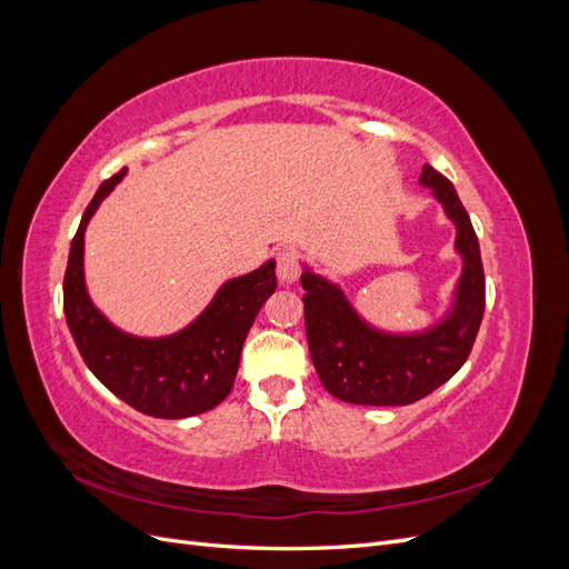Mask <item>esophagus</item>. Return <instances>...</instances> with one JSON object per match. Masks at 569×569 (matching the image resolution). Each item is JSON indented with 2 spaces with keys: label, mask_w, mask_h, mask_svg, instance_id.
<instances>
[{
  "label": "esophagus",
  "mask_w": 569,
  "mask_h": 569,
  "mask_svg": "<svg viewBox=\"0 0 569 569\" xmlns=\"http://www.w3.org/2000/svg\"><path fill=\"white\" fill-rule=\"evenodd\" d=\"M301 274V258L295 249H284L278 253V278L287 284L297 282Z\"/></svg>",
  "instance_id": "1"
}]
</instances>
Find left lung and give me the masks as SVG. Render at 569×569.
Masks as SVG:
<instances>
[{"instance_id": "obj_1", "label": "left lung", "mask_w": 569, "mask_h": 569, "mask_svg": "<svg viewBox=\"0 0 569 569\" xmlns=\"http://www.w3.org/2000/svg\"><path fill=\"white\" fill-rule=\"evenodd\" d=\"M420 182L432 187L456 226L462 272L449 316L418 335H389L360 318L343 291L303 270L301 287L308 349L322 387L339 401L358 406H408L425 399L462 368L485 316V268L479 242L456 187L432 166Z\"/></svg>"}]
</instances>
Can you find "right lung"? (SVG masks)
Segmentation results:
<instances>
[{"mask_svg":"<svg viewBox=\"0 0 569 569\" xmlns=\"http://www.w3.org/2000/svg\"><path fill=\"white\" fill-rule=\"evenodd\" d=\"M126 168L99 184L82 213L63 274V313L76 347L97 380L120 401L151 418L180 420L216 408L232 391L239 356L253 318L272 295L274 261L228 280L206 311L184 330L142 339L120 332L101 316L84 289V228Z\"/></svg>","mask_w":569,"mask_h":569,"instance_id":"1","label":"right lung"}]
</instances>
